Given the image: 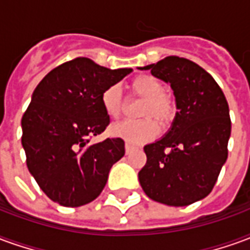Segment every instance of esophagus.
Masks as SVG:
<instances>
[{
	"instance_id": "1",
	"label": "esophagus",
	"mask_w": 250,
	"mask_h": 250,
	"mask_svg": "<svg viewBox=\"0 0 250 250\" xmlns=\"http://www.w3.org/2000/svg\"><path fill=\"white\" fill-rule=\"evenodd\" d=\"M136 147L134 145H130V143H125V154H130L132 150H135Z\"/></svg>"
}]
</instances>
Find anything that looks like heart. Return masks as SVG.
I'll list each match as a JSON object with an SVG mask.
<instances>
[{"instance_id": "obj_1", "label": "heart", "mask_w": 250, "mask_h": 250, "mask_svg": "<svg viewBox=\"0 0 250 250\" xmlns=\"http://www.w3.org/2000/svg\"><path fill=\"white\" fill-rule=\"evenodd\" d=\"M130 89L134 96L143 99L139 116L141 120H127L111 127V134L122 138L128 143L142 145L151 141L159 132V125L170 127L175 120L178 105L175 99L166 92L161 80L150 75H139L130 83ZM100 104L104 114L109 119L118 120L123 114V98L116 85L104 89L100 95Z\"/></svg>"}]
</instances>
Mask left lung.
I'll return each mask as SVG.
<instances>
[{
    "instance_id": "1",
    "label": "left lung",
    "mask_w": 250,
    "mask_h": 250,
    "mask_svg": "<svg viewBox=\"0 0 250 250\" xmlns=\"http://www.w3.org/2000/svg\"><path fill=\"white\" fill-rule=\"evenodd\" d=\"M142 69L171 84L178 112L167 135L145 146L139 182L157 202L188 206L210 194L228 159L229 105L213 76L185 57L167 56Z\"/></svg>"
}]
</instances>
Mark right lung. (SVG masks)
Returning <instances> with one entry per match:
<instances>
[{
	"instance_id": "obj_1",
	"label": "right lung",
	"mask_w": 250,
	"mask_h": 250,
	"mask_svg": "<svg viewBox=\"0 0 250 250\" xmlns=\"http://www.w3.org/2000/svg\"><path fill=\"white\" fill-rule=\"evenodd\" d=\"M131 71L76 57L36 87L22 115L21 139L30 174L53 202L69 208L92 202L103 191L109 168L125 155L122 138L89 141L109 125L100 95Z\"/></svg>"
}]
</instances>
